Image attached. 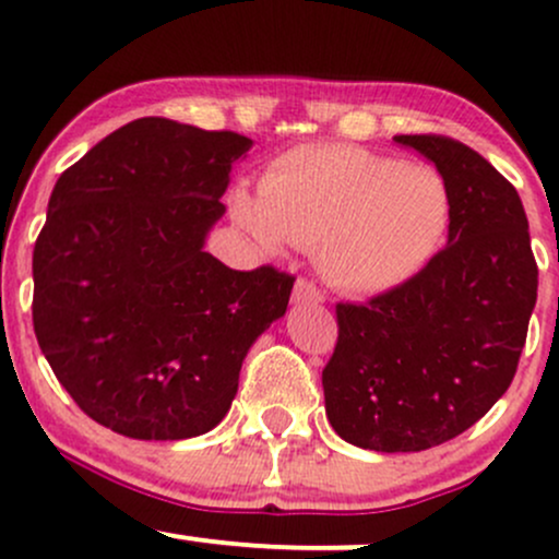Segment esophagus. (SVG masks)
<instances>
[{
  "label": "esophagus",
  "mask_w": 559,
  "mask_h": 559,
  "mask_svg": "<svg viewBox=\"0 0 559 559\" xmlns=\"http://www.w3.org/2000/svg\"><path fill=\"white\" fill-rule=\"evenodd\" d=\"M292 299L297 301H323L325 297H323V292H320V288L312 284V281H307V278H299L297 284H294V294H292Z\"/></svg>",
  "instance_id": "esophagus-1"
}]
</instances>
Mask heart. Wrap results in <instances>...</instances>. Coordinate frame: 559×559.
<instances>
[{
    "label": "heart",
    "instance_id": "b5f03b06",
    "mask_svg": "<svg viewBox=\"0 0 559 559\" xmlns=\"http://www.w3.org/2000/svg\"><path fill=\"white\" fill-rule=\"evenodd\" d=\"M234 215L267 252L286 239L316 247L333 286L378 294L407 284L436 258L452 191L431 165L355 144H307L267 165L258 199L236 194Z\"/></svg>",
    "mask_w": 559,
    "mask_h": 559
}]
</instances>
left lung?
<instances>
[{"instance_id": "left-lung-1", "label": "left lung", "mask_w": 559, "mask_h": 559, "mask_svg": "<svg viewBox=\"0 0 559 559\" xmlns=\"http://www.w3.org/2000/svg\"><path fill=\"white\" fill-rule=\"evenodd\" d=\"M452 191L449 241L407 284L338 301L325 415L349 444L423 452L478 423L518 370L538 267L515 186L463 141L394 136Z\"/></svg>"}]
</instances>
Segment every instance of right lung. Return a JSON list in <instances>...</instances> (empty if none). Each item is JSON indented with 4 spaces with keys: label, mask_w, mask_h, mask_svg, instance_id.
Returning a JSON list of instances; mask_svg holds the SVG:
<instances>
[{
    "label": "right lung",
    "mask_w": 559,
    "mask_h": 559,
    "mask_svg": "<svg viewBox=\"0 0 559 559\" xmlns=\"http://www.w3.org/2000/svg\"><path fill=\"white\" fill-rule=\"evenodd\" d=\"M249 146L234 131L139 118L57 178L34 247V331L99 426L144 441L207 433L249 346L286 312L294 275L204 252Z\"/></svg>",
    "instance_id": "1"
}]
</instances>
